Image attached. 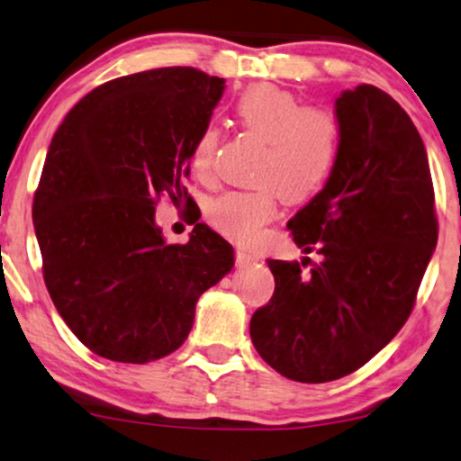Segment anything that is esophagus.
Instances as JSON below:
<instances>
[{
	"instance_id": "34e87169",
	"label": "esophagus",
	"mask_w": 461,
	"mask_h": 461,
	"mask_svg": "<svg viewBox=\"0 0 461 461\" xmlns=\"http://www.w3.org/2000/svg\"><path fill=\"white\" fill-rule=\"evenodd\" d=\"M235 258H237V263L240 265H248V263H257V260L260 258L258 254H254V252H248V249H237L235 252Z\"/></svg>"
}]
</instances>
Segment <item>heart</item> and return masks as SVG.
Segmentation results:
<instances>
[{"mask_svg": "<svg viewBox=\"0 0 461 461\" xmlns=\"http://www.w3.org/2000/svg\"><path fill=\"white\" fill-rule=\"evenodd\" d=\"M235 117L248 134L263 140L252 179L258 185L226 192L207 207L213 229L237 243H254L276 218L277 196L308 201L333 175L342 147V128L333 113L305 106L297 95L276 85H254L235 102ZM220 128L207 123L190 151L192 170L209 179L215 173Z\"/></svg>", "mask_w": 461, "mask_h": 461, "instance_id": "heart-1", "label": "heart"}]
</instances>
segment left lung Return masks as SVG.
I'll return each mask as SVG.
<instances>
[{
	"instance_id": "obj_1",
	"label": "left lung",
	"mask_w": 461,
	"mask_h": 461,
	"mask_svg": "<svg viewBox=\"0 0 461 461\" xmlns=\"http://www.w3.org/2000/svg\"><path fill=\"white\" fill-rule=\"evenodd\" d=\"M342 147L318 194L288 221L310 258H269L276 291L254 312V348L282 376L352 374L404 327L438 241L428 153L412 119L374 85L335 100Z\"/></svg>"
}]
</instances>
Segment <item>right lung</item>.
Returning a JSON list of instances; mask_svg holds the SVG:
<instances>
[{
  "label": "right lung",
  "mask_w": 461,
  "mask_h": 461,
  "mask_svg": "<svg viewBox=\"0 0 461 461\" xmlns=\"http://www.w3.org/2000/svg\"><path fill=\"white\" fill-rule=\"evenodd\" d=\"M224 78L158 68L113 78L74 104L50 140L33 194L42 276L57 312L95 355L149 363L185 342L196 301L235 265L198 221L164 241L162 196L187 203L190 151Z\"/></svg>",
  "instance_id": "add662e5"
}]
</instances>
